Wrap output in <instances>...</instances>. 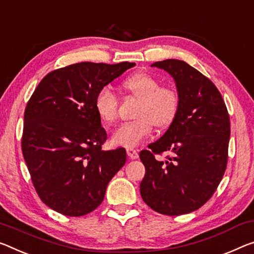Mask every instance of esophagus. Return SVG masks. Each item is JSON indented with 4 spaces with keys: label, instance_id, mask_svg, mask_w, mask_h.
Returning a JSON list of instances; mask_svg holds the SVG:
<instances>
[{
    "label": "esophagus",
    "instance_id": "esophagus-1",
    "mask_svg": "<svg viewBox=\"0 0 254 254\" xmlns=\"http://www.w3.org/2000/svg\"><path fill=\"white\" fill-rule=\"evenodd\" d=\"M127 154L131 159H136L139 157L138 151H136L133 148H127Z\"/></svg>",
    "mask_w": 254,
    "mask_h": 254
}]
</instances>
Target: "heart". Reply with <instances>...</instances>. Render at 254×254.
Here are the masks:
<instances>
[{"label": "heart", "mask_w": 254, "mask_h": 254, "mask_svg": "<svg viewBox=\"0 0 254 254\" xmlns=\"http://www.w3.org/2000/svg\"><path fill=\"white\" fill-rule=\"evenodd\" d=\"M122 88L139 99V104L134 114L136 120L122 124L113 133L112 141L116 146H138L151 133L154 126L166 128L174 122L180 110V95L174 88L162 86L158 78L147 72L127 76ZM94 105L99 120L106 126L118 119L119 100L110 88L104 87L96 94Z\"/></svg>", "instance_id": "heart-1"}]
</instances>
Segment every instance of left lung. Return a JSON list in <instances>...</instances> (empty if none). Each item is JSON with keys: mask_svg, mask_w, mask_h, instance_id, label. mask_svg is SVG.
Segmentation results:
<instances>
[{"mask_svg": "<svg viewBox=\"0 0 254 254\" xmlns=\"http://www.w3.org/2000/svg\"><path fill=\"white\" fill-rule=\"evenodd\" d=\"M151 66L174 78L180 110L162 138L140 152L146 167L140 193L159 214H189L211 198L226 171L231 135L227 107L215 84L184 61L165 60ZM163 152L170 154L165 162L158 157Z\"/></svg>", "mask_w": 254, "mask_h": 254, "instance_id": "obj_1", "label": "left lung"}]
</instances>
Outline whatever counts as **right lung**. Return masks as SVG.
Listing matches in <instances>:
<instances>
[{
  "label": "right lung",
  "mask_w": 254,
  "mask_h": 254,
  "mask_svg": "<svg viewBox=\"0 0 254 254\" xmlns=\"http://www.w3.org/2000/svg\"><path fill=\"white\" fill-rule=\"evenodd\" d=\"M135 63L81 62L44 76L25 110L23 158L46 206L79 217L103 202L107 184L127 162L124 148L103 150L107 134L95 96Z\"/></svg>",
  "instance_id": "right-lung-1"
}]
</instances>
